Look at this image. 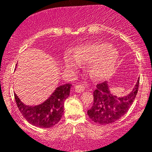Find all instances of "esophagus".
I'll return each instance as SVG.
<instances>
[{
	"instance_id": "34e87169",
	"label": "esophagus",
	"mask_w": 152,
	"mask_h": 152,
	"mask_svg": "<svg viewBox=\"0 0 152 152\" xmlns=\"http://www.w3.org/2000/svg\"><path fill=\"white\" fill-rule=\"evenodd\" d=\"M86 88L85 84H77L75 86V90L76 92L77 93H81L84 91Z\"/></svg>"
}]
</instances>
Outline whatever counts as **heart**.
<instances>
[{"label": "heart", "mask_w": 152, "mask_h": 152, "mask_svg": "<svg viewBox=\"0 0 152 152\" xmlns=\"http://www.w3.org/2000/svg\"><path fill=\"white\" fill-rule=\"evenodd\" d=\"M74 61L71 56L65 58L67 68L77 67V62L81 65L90 64L89 73L95 80L108 77L113 72L119 58V53L111 45L105 42H96L81 46L74 52Z\"/></svg>", "instance_id": "heart-1"}]
</instances>
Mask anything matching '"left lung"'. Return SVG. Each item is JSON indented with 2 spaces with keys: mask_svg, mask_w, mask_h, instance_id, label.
I'll use <instances>...</instances> for the list:
<instances>
[{
  "mask_svg": "<svg viewBox=\"0 0 152 152\" xmlns=\"http://www.w3.org/2000/svg\"><path fill=\"white\" fill-rule=\"evenodd\" d=\"M139 85V78L129 94L118 97L112 94L107 81L96 85L94 91V103L88 111L92 121L100 125L113 123L127 113L136 96Z\"/></svg>",
  "mask_w": 152,
  "mask_h": 152,
  "instance_id": "left-lung-1",
  "label": "left lung"
}]
</instances>
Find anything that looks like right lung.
Listing matches in <instances>:
<instances>
[{"instance_id":"1","label":"right lung","mask_w":152,"mask_h":152,"mask_svg":"<svg viewBox=\"0 0 152 152\" xmlns=\"http://www.w3.org/2000/svg\"><path fill=\"white\" fill-rule=\"evenodd\" d=\"M72 84L58 87L44 103L37 106H27L14 94L19 110L30 124L40 128H50L57 124L64 113V102L70 94Z\"/></svg>"}]
</instances>
